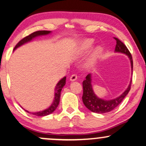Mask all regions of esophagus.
Instances as JSON below:
<instances>
[{
    "mask_svg": "<svg viewBox=\"0 0 146 146\" xmlns=\"http://www.w3.org/2000/svg\"><path fill=\"white\" fill-rule=\"evenodd\" d=\"M76 79H77V76L75 74H74L72 75L70 78V80H71V81H74V80H76Z\"/></svg>",
    "mask_w": 146,
    "mask_h": 146,
    "instance_id": "34e87169",
    "label": "esophagus"
}]
</instances>
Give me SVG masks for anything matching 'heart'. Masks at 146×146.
<instances>
[{"mask_svg":"<svg viewBox=\"0 0 146 146\" xmlns=\"http://www.w3.org/2000/svg\"><path fill=\"white\" fill-rule=\"evenodd\" d=\"M94 44V40L92 39H86L82 42L81 44L78 48V52L80 54H84L87 52V51L92 47ZM102 52V49L100 47H98L96 48L94 51L93 56H92V60H94L95 58H96L98 56L100 55V54Z\"/></svg>","mask_w":146,"mask_h":146,"instance_id":"heart-1","label":"heart"}]
</instances>
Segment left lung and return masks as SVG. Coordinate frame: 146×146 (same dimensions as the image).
Listing matches in <instances>:
<instances>
[{
    "instance_id": "left-lung-1",
    "label": "left lung",
    "mask_w": 146,
    "mask_h": 146,
    "mask_svg": "<svg viewBox=\"0 0 146 146\" xmlns=\"http://www.w3.org/2000/svg\"><path fill=\"white\" fill-rule=\"evenodd\" d=\"M114 39L116 40V46L115 51L116 52H121L126 54L130 59L131 63V68L133 70V58L131 52H129L128 49L127 48L125 44L123 42H121L119 39L114 37ZM131 82L128 85V88L126 91L119 96V97L110 100H106L101 99L98 98L94 94L93 89H92V76L91 74H89L85 77V80L83 82V94L82 99H83V104L89 110L94 113H108L109 111L113 110L115 107H117L119 104L121 103V101L124 100V98L126 97L130 90H131Z\"/></svg>"
}]
</instances>
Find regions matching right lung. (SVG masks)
<instances>
[{
    "mask_svg": "<svg viewBox=\"0 0 146 146\" xmlns=\"http://www.w3.org/2000/svg\"><path fill=\"white\" fill-rule=\"evenodd\" d=\"M50 33V31H35L33 33L30 34V35L27 36V37H24L23 39H21V40L19 42L18 44H16V46H15L14 50H15L17 48L20 47L23 44H26V43L31 42L33 39H34L36 37H38V36H41V35H48V34ZM66 77H63L61 80H60L59 81V83L56 84L55 89H54V92H55V94H54V99L53 100L52 104H51V106L49 108H48L46 110L39 111V112H35V113H31L29 112L28 111L25 110L27 112L29 113H31L33 115H35L37 116H46L52 113L53 111H55V109H56V107H58L60 101V96H61V92L62 88L66 85Z\"/></svg>",
    "mask_w": 146,
    "mask_h": 146,
    "instance_id": "right-lung-1",
    "label": "right lung"
}]
</instances>
